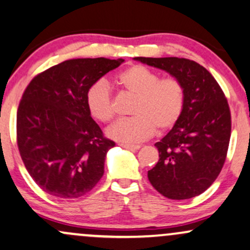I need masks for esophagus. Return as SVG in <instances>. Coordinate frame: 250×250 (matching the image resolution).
Listing matches in <instances>:
<instances>
[{"label": "esophagus", "instance_id": "esophagus-1", "mask_svg": "<svg viewBox=\"0 0 250 250\" xmlns=\"http://www.w3.org/2000/svg\"><path fill=\"white\" fill-rule=\"evenodd\" d=\"M120 146H122V148H125V149H128V150H131V151H134V150H138L141 148L140 146H137V144H125V143H121L120 144Z\"/></svg>", "mask_w": 250, "mask_h": 250}]
</instances>
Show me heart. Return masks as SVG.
Returning a JSON list of instances; mask_svg holds the SVG:
<instances>
[{
    "instance_id": "b5f03b06",
    "label": "heart",
    "mask_w": 250,
    "mask_h": 250,
    "mask_svg": "<svg viewBox=\"0 0 250 250\" xmlns=\"http://www.w3.org/2000/svg\"><path fill=\"white\" fill-rule=\"evenodd\" d=\"M123 89L136 96L131 114L110 125L107 135L125 143L148 140L159 131L169 130L178 122L185 104V89L174 77L161 79L158 73L142 65L125 68L116 78ZM86 107L93 119L108 122L113 119V96L104 80L95 81L86 92Z\"/></svg>"
}]
</instances>
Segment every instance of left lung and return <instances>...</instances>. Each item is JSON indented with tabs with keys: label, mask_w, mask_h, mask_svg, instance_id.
<instances>
[{
	"label": "left lung",
	"mask_w": 250,
	"mask_h": 250,
	"mask_svg": "<svg viewBox=\"0 0 250 250\" xmlns=\"http://www.w3.org/2000/svg\"><path fill=\"white\" fill-rule=\"evenodd\" d=\"M177 78L185 89L182 116L155 144L157 164L148 171L151 185L169 199L205 192L219 176L230 138V112L224 92L205 67L185 58H134Z\"/></svg>",
	"instance_id": "8db88e82"
}]
</instances>
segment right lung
I'll list each match as a JSON object with an SVG mask.
<instances>
[{
    "mask_svg": "<svg viewBox=\"0 0 250 250\" xmlns=\"http://www.w3.org/2000/svg\"><path fill=\"white\" fill-rule=\"evenodd\" d=\"M123 59L78 58L52 66L31 80L17 110V146L26 170L42 190L73 199L104 176L108 150L86 107V92Z\"/></svg>",
    "mask_w": 250,
    "mask_h": 250,
    "instance_id": "1",
    "label": "right lung"
}]
</instances>
